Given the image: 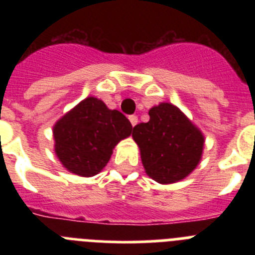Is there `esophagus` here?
Masks as SVG:
<instances>
[{"label":"esophagus","mask_w":255,"mask_h":255,"mask_svg":"<svg viewBox=\"0 0 255 255\" xmlns=\"http://www.w3.org/2000/svg\"><path fill=\"white\" fill-rule=\"evenodd\" d=\"M129 120L130 123H131L132 126H135L136 124H138V116H135V115H131V116H129Z\"/></svg>","instance_id":"esophagus-1"}]
</instances>
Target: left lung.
I'll list each match as a JSON object with an SVG mask.
<instances>
[{"instance_id":"left-lung-1","label":"left lung","mask_w":255,"mask_h":255,"mask_svg":"<svg viewBox=\"0 0 255 255\" xmlns=\"http://www.w3.org/2000/svg\"><path fill=\"white\" fill-rule=\"evenodd\" d=\"M149 117L132 129L145 172L161 184L180 181L199 163L204 136L170 103L150 108Z\"/></svg>"}]
</instances>
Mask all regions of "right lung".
Returning <instances> with one entry per match:
<instances>
[{
    "instance_id": "right-lung-1",
    "label": "right lung",
    "mask_w": 255,
    "mask_h": 255,
    "mask_svg": "<svg viewBox=\"0 0 255 255\" xmlns=\"http://www.w3.org/2000/svg\"><path fill=\"white\" fill-rule=\"evenodd\" d=\"M130 121L117 110L88 97L53 128L55 152L65 167L80 176H94L110 161L112 149L131 134Z\"/></svg>"
}]
</instances>
